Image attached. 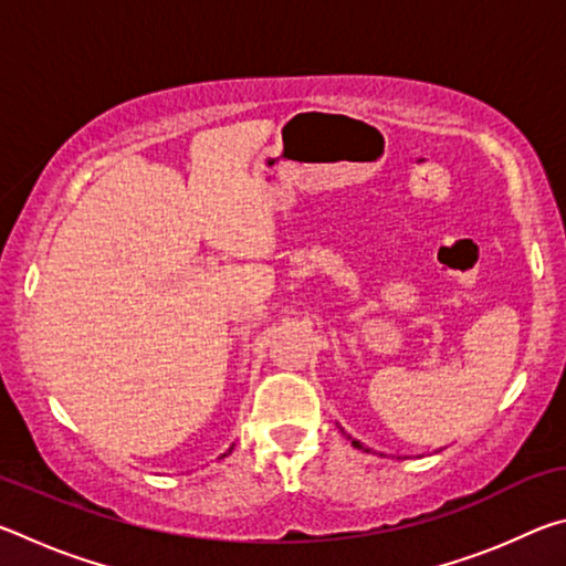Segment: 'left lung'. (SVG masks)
<instances>
[{"mask_svg": "<svg viewBox=\"0 0 566 566\" xmlns=\"http://www.w3.org/2000/svg\"><path fill=\"white\" fill-rule=\"evenodd\" d=\"M352 439V437H349ZM352 447H357V449H364V452H369V449L367 447H361L359 442H357V439H352Z\"/></svg>", "mask_w": 566, "mask_h": 566, "instance_id": "8db88e82", "label": "left lung"}]
</instances>
